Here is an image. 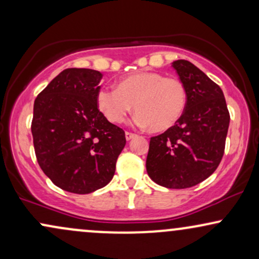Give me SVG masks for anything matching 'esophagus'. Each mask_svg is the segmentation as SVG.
Here are the masks:
<instances>
[{"instance_id":"1","label":"esophagus","mask_w":259,"mask_h":259,"mask_svg":"<svg viewBox=\"0 0 259 259\" xmlns=\"http://www.w3.org/2000/svg\"><path fill=\"white\" fill-rule=\"evenodd\" d=\"M136 138V134H133V133H125V139L127 140V141H130V140L135 139Z\"/></svg>"}]
</instances>
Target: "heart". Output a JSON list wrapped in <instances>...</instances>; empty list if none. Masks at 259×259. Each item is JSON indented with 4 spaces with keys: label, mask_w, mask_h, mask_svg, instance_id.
Listing matches in <instances>:
<instances>
[{
    "label": "heart",
    "mask_w": 259,
    "mask_h": 259,
    "mask_svg": "<svg viewBox=\"0 0 259 259\" xmlns=\"http://www.w3.org/2000/svg\"><path fill=\"white\" fill-rule=\"evenodd\" d=\"M100 112L111 123L125 120L135 107L136 124L153 132H165L183 117L187 90L179 79L154 72H139L120 79L117 89L101 88L96 94Z\"/></svg>",
    "instance_id": "heart-1"
}]
</instances>
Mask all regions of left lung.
Listing matches in <instances>:
<instances>
[{
  "instance_id": "obj_1",
  "label": "left lung",
  "mask_w": 259,
  "mask_h": 259,
  "mask_svg": "<svg viewBox=\"0 0 259 259\" xmlns=\"http://www.w3.org/2000/svg\"><path fill=\"white\" fill-rule=\"evenodd\" d=\"M187 90L180 120L151 138L148 177L167 189H187L214 173L223 158L230 115L222 89L191 62L171 63Z\"/></svg>"
}]
</instances>
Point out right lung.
I'll return each mask as SVG.
<instances>
[{
  "label": "right lung",
  "mask_w": 259,
  "mask_h": 259,
  "mask_svg": "<svg viewBox=\"0 0 259 259\" xmlns=\"http://www.w3.org/2000/svg\"><path fill=\"white\" fill-rule=\"evenodd\" d=\"M102 74L86 68L64 69L34 102L31 133L36 158L56 186L85 195L113 179L125 133L99 111Z\"/></svg>",
  "instance_id": "obj_1"
}]
</instances>
